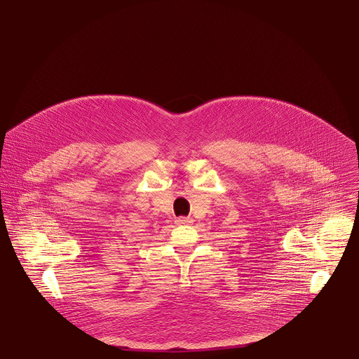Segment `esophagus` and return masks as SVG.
<instances>
[{
  "label": "esophagus",
  "instance_id": "34e87169",
  "mask_svg": "<svg viewBox=\"0 0 359 359\" xmlns=\"http://www.w3.org/2000/svg\"><path fill=\"white\" fill-rule=\"evenodd\" d=\"M193 220L191 219H189V217H179L177 220H176V224L177 226H184V224H190Z\"/></svg>",
  "mask_w": 359,
  "mask_h": 359
}]
</instances>
